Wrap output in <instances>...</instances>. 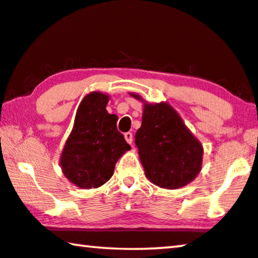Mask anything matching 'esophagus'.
I'll return each mask as SVG.
<instances>
[{
    "label": "esophagus",
    "mask_w": 258,
    "mask_h": 258,
    "mask_svg": "<svg viewBox=\"0 0 258 258\" xmlns=\"http://www.w3.org/2000/svg\"><path fill=\"white\" fill-rule=\"evenodd\" d=\"M124 138H125V141L129 143V144H133L134 136H133L132 133H125V134H124Z\"/></svg>",
    "instance_id": "esophagus-1"
}]
</instances>
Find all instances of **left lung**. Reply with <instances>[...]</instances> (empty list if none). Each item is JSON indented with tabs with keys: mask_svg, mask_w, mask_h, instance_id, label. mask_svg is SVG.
Segmentation results:
<instances>
[{
	"mask_svg": "<svg viewBox=\"0 0 258 258\" xmlns=\"http://www.w3.org/2000/svg\"><path fill=\"white\" fill-rule=\"evenodd\" d=\"M135 144L148 179L161 188H181L200 173L203 146L168 104L144 105Z\"/></svg>",
	"mask_w": 258,
	"mask_h": 258,
	"instance_id": "obj_1",
	"label": "left lung"
}]
</instances>
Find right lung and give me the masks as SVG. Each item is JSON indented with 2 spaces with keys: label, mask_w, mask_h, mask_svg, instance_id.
Instances as JSON below:
<instances>
[{
  "label": "right lung",
  "mask_w": 258,
  "mask_h": 258,
  "mask_svg": "<svg viewBox=\"0 0 258 258\" xmlns=\"http://www.w3.org/2000/svg\"><path fill=\"white\" fill-rule=\"evenodd\" d=\"M108 97L92 92L83 99L74 129L61 157L63 174L77 187L90 189L106 183L116 161L130 145L117 130V116L106 109Z\"/></svg>",
  "instance_id": "obj_1"
}]
</instances>
